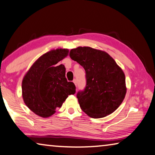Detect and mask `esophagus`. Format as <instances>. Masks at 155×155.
<instances>
[{
  "label": "esophagus",
  "mask_w": 155,
  "mask_h": 155,
  "mask_svg": "<svg viewBox=\"0 0 155 155\" xmlns=\"http://www.w3.org/2000/svg\"><path fill=\"white\" fill-rule=\"evenodd\" d=\"M73 82L74 83V84L76 86L77 85V81H76V80L75 79V80H73Z\"/></svg>",
  "instance_id": "1"
}]
</instances>
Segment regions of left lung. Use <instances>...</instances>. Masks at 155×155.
<instances>
[{
  "instance_id": "left-lung-1",
  "label": "left lung",
  "mask_w": 155,
  "mask_h": 155,
  "mask_svg": "<svg viewBox=\"0 0 155 155\" xmlns=\"http://www.w3.org/2000/svg\"><path fill=\"white\" fill-rule=\"evenodd\" d=\"M69 55L86 71V88L77 94L81 109L93 118L113 113L126 95L123 69L107 52L91 47L72 49Z\"/></svg>"
}]
</instances>
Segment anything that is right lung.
<instances>
[{
    "label": "right lung",
    "instance_id": "add662e5",
    "mask_svg": "<svg viewBox=\"0 0 155 155\" xmlns=\"http://www.w3.org/2000/svg\"><path fill=\"white\" fill-rule=\"evenodd\" d=\"M69 55L68 49L58 48L40 56L24 76L21 93L24 104L35 114L48 118L70 94L75 93V86L67 82L66 69L58 62Z\"/></svg>",
    "mask_w": 155,
    "mask_h": 155
}]
</instances>
